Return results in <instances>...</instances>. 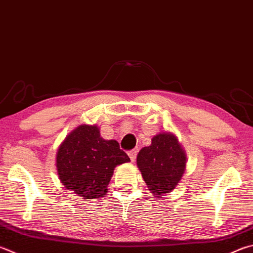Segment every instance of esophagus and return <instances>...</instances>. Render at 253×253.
<instances>
[{
	"label": "esophagus",
	"instance_id": "1",
	"mask_svg": "<svg viewBox=\"0 0 253 253\" xmlns=\"http://www.w3.org/2000/svg\"><path fill=\"white\" fill-rule=\"evenodd\" d=\"M128 156H129V158H130L131 162H135L136 156H137V150H136V149L129 150V151H128Z\"/></svg>",
	"mask_w": 253,
	"mask_h": 253
}]
</instances>
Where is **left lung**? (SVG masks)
Instances as JSON below:
<instances>
[{
    "mask_svg": "<svg viewBox=\"0 0 253 253\" xmlns=\"http://www.w3.org/2000/svg\"><path fill=\"white\" fill-rule=\"evenodd\" d=\"M187 157L177 137L159 132L137 156V166L151 195L158 198L171 192L180 181L186 169Z\"/></svg>",
    "mask_w": 253,
    "mask_h": 253,
    "instance_id": "1",
    "label": "left lung"
}]
</instances>
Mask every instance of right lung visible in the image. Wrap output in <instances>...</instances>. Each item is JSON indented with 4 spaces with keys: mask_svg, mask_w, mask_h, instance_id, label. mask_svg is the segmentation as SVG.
Returning <instances> with one entry per match:
<instances>
[{
    "mask_svg": "<svg viewBox=\"0 0 253 253\" xmlns=\"http://www.w3.org/2000/svg\"><path fill=\"white\" fill-rule=\"evenodd\" d=\"M128 162L116 140H105L97 126L86 124L66 136L56 154L59 180L84 199L105 196L115 167Z\"/></svg>",
    "mask_w": 253,
    "mask_h": 253,
    "instance_id": "1",
    "label": "right lung"
}]
</instances>
